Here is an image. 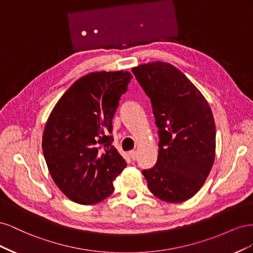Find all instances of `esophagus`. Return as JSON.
I'll return each mask as SVG.
<instances>
[{
	"label": "esophagus",
	"mask_w": 253,
	"mask_h": 253,
	"mask_svg": "<svg viewBox=\"0 0 253 253\" xmlns=\"http://www.w3.org/2000/svg\"><path fill=\"white\" fill-rule=\"evenodd\" d=\"M129 156H131V158L133 159V160H136V158H137V152L136 151H129Z\"/></svg>",
	"instance_id": "34e87169"
}]
</instances>
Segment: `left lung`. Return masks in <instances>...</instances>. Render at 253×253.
Wrapping results in <instances>:
<instances>
[{"instance_id":"8db88e82","label":"left lung","mask_w":253,"mask_h":253,"mask_svg":"<svg viewBox=\"0 0 253 253\" xmlns=\"http://www.w3.org/2000/svg\"><path fill=\"white\" fill-rule=\"evenodd\" d=\"M151 99L158 127V157L143 170L151 192L181 203L203 187L215 157V124L205 97L178 68L152 62L132 68Z\"/></svg>"}]
</instances>
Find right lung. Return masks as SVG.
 <instances>
[{
  "mask_svg": "<svg viewBox=\"0 0 253 253\" xmlns=\"http://www.w3.org/2000/svg\"><path fill=\"white\" fill-rule=\"evenodd\" d=\"M133 76L99 72L84 76L53 108L42 149L53 181L71 201L91 205L114 191L126 163L112 145V120Z\"/></svg>",
  "mask_w": 253,
  "mask_h": 253,
  "instance_id": "add662e5",
  "label": "right lung"
}]
</instances>
